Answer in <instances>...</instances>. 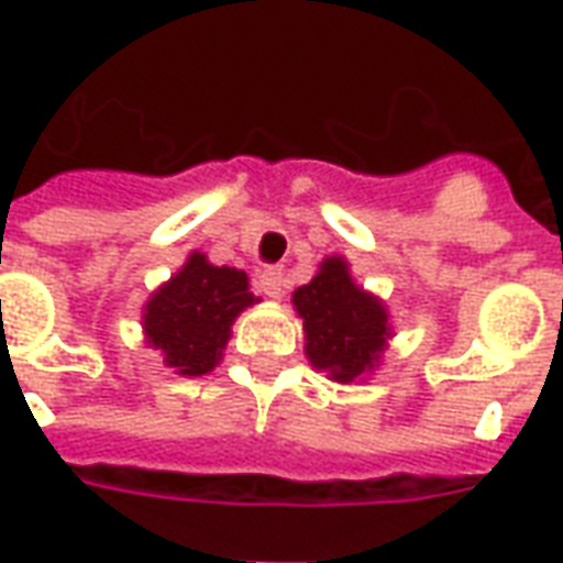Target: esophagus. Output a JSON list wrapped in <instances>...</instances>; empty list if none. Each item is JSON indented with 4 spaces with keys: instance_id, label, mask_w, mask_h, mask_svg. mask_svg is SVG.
I'll list each match as a JSON object with an SVG mask.
<instances>
[{
    "instance_id": "esophagus-1",
    "label": "esophagus",
    "mask_w": 563,
    "mask_h": 563,
    "mask_svg": "<svg viewBox=\"0 0 563 563\" xmlns=\"http://www.w3.org/2000/svg\"><path fill=\"white\" fill-rule=\"evenodd\" d=\"M256 286L262 295H268V298H280L283 295V268L271 265V268L258 271Z\"/></svg>"
}]
</instances>
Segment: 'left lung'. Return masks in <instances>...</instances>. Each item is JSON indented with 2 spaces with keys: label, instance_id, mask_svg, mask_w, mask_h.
<instances>
[{
  "label": "left lung",
  "instance_id": "obj_1",
  "mask_svg": "<svg viewBox=\"0 0 563 563\" xmlns=\"http://www.w3.org/2000/svg\"><path fill=\"white\" fill-rule=\"evenodd\" d=\"M292 305L305 322V355L338 383L374 371L391 338L389 313L377 295L365 292L341 256H329L317 277L298 286Z\"/></svg>",
  "mask_w": 563,
  "mask_h": 563
}]
</instances>
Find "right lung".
<instances>
[{
  "label": "right lung",
  "mask_w": 563,
  "mask_h": 563,
  "mask_svg": "<svg viewBox=\"0 0 563 563\" xmlns=\"http://www.w3.org/2000/svg\"><path fill=\"white\" fill-rule=\"evenodd\" d=\"M256 305L244 271L210 265L192 253L172 280L144 305V338L162 362L184 377H201L220 365L232 325L244 307Z\"/></svg>",
  "instance_id": "add662e5"
}]
</instances>
